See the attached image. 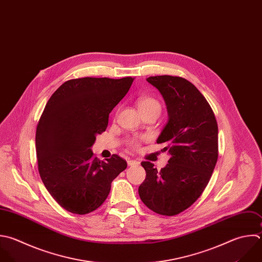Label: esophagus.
I'll return each instance as SVG.
<instances>
[{"mask_svg":"<svg viewBox=\"0 0 262 262\" xmlns=\"http://www.w3.org/2000/svg\"><path fill=\"white\" fill-rule=\"evenodd\" d=\"M127 163L129 166H138L140 164L138 161H135V160H128Z\"/></svg>","mask_w":262,"mask_h":262,"instance_id":"34e87169","label":"esophagus"}]
</instances>
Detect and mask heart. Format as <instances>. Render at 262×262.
<instances>
[{"mask_svg": "<svg viewBox=\"0 0 262 262\" xmlns=\"http://www.w3.org/2000/svg\"><path fill=\"white\" fill-rule=\"evenodd\" d=\"M137 106L139 112H147V111H154L157 112L158 114H160L161 112V104L160 102L152 98V97H140L137 100ZM129 145L132 147H137L138 146V141L136 139H131L129 141Z\"/></svg>", "mask_w": 262, "mask_h": 262, "instance_id": "1", "label": "heart"}]
</instances>
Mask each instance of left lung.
Wrapping results in <instances>:
<instances>
[{
  "label": "left lung",
  "instance_id": "left-lung-1",
  "mask_svg": "<svg viewBox=\"0 0 262 262\" xmlns=\"http://www.w3.org/2000/svg\"><path fill=\"white\" fill-rule=\"evenodd\" d=\"M146 81L162 94L168 122L157 143L170 159L160 171L142 162L145 180L138 188L144 205L154 212L173 216L191 206L207 186L218 159V126L202 93L180 77L156 76Z\"/></svg>",
  "mask_w": 262,
  "mask_h": 262
}]
</instances>
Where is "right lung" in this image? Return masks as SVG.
<instances>
[{
	"mask_svg": "<svg viewBox=\"0 0 262 262\" xmlns=\"http://www.w3.org/2000/svg\"><path fill=\"white\" fill-rule=\"evenodd\" d=\"M133 78H82L63 83L50 97L36 133L42 181L66 210L87 214L107 198L127 162L113 155L100 161L91 149L105 131L113 108L128 93Z\"/></svg>",
	"mask_w": 262,
	"mask_h": 262,
	"instance_id": "obj_1",
	"label": "right lung"
}]
</instances>
